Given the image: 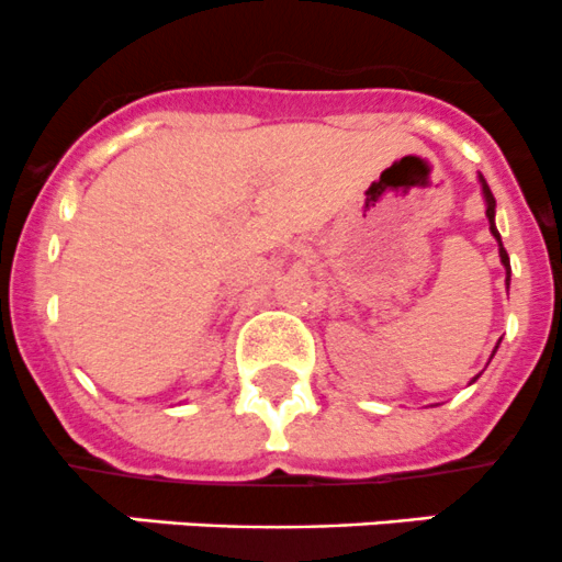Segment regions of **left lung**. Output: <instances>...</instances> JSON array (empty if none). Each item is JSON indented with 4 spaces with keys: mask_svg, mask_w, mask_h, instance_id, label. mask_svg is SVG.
Masks as SVG:
<instances>
[{
    "mask_svg": "<svg viewBox=\"0 0 562 562\" xmlns=\"http://www.w3.org/2000/svg\"><path fill=\"white\" fill-rule=\"evenodd\" d=\"M479 181H481V192H484V201H486V220H490V231H492V236H495V239H497V247H501V263L506 266V274L512 277V263H508V252H506V247H503L501 234H497V228H495V195H492V190H490V184H486L484 176H479ZM506 285H508V280H506ZM492 356H495V353H492ZM473 381H475V378H473Z\"/></svg>",
    "mask_w": 562,
    "mask_h": 562,
    "instance_id": "8db88e82",
    "label": "left lung"
}]
</instances>
